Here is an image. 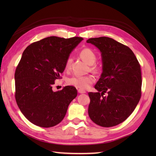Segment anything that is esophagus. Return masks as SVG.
<instances>
[{"instance_id": "esophagus-1", "label": "esophagus", "mask_w": 156, "mask_h": 156, "mask_svg": "<svg viewBox=\"0 0 156 156\" xmlns=\"http://www.w3.org/2000/svg\"><path fill=\"white\" fill-rule=\"evenodd\" d=\"M78 92H79V93L80 94H84V93H86V91L84 90H82V89H78Z\"/></svg>"}]
</instances>
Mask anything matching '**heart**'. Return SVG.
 Wrapping results in <instances>:
<instances>
[{
	"label": "heart",
	"instance_id": "1",
	"mask_svg": "<svg viewBox=\"0 0 156 156\" xmlns=\"http://www.w3.org/2000/svg\"><path fill=\"white\" fill-rule=\"evenodd\" d=\"M80 58L83 59L84 62L87 63L89 65H92L91 69L95 72H98L101 71V68L100 66L97 64H93L97 59V55L93 50L88 48H86L82 49L80 52ZM72 62V58L69 57L66 59L65 63L66 69H69L71 67ZM94 82V78L92 76H74L69 78L68 80V83L74 87L80 88V89H87Z\"/></svg>",
	"mask_w": 156,
	"mask_h": 156
}]
</instances>
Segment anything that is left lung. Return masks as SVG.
<instances>
[{
  "instance_id": "8db88e82",
  "label": "left lung",
  "mask_w": 156,
  "mask_h": 156,
  "mask_svg": "<svg viewBox=\"0 0 156 156\" xmlns=\"http://www.w3.org/2000/svg\"><path fill=\"white\" fill-rule=\"evenodd\" d=\"M87 42L101 51L102 62L94 86L98 92H88L89 117L98 125L113 127L125 121L140 100L141 66L131 49L113 39L90 38Z\"/></svg>"
}]
</instances>
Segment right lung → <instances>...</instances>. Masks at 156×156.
<instances>
[{"instance_id": "right-lung-1", "label": "right lung", "mask_w": 156, "mask_h": 156, "mask_svg": "<svg viewBox=\"0 0 156 156\" xmlns=\"http://www.w3.org/2000/svg\"><path fill=\"white\" fill-rule=\"evenodd\" d=\"M82 39L51 36L33 43L23 51L15 73V100L33 124L51 127L64 118L77 90L66 86L54 92L52 86L60 78L69 54Z\"/></svg>"}]
</instances>
